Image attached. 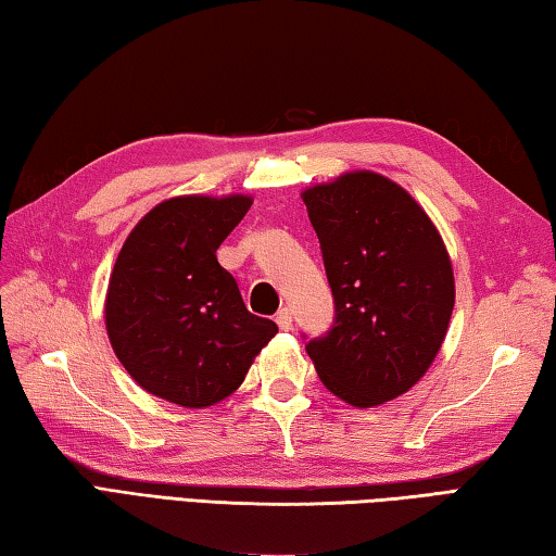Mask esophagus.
<instances>
[{"label": "esophagus", "mask_w": 556, "mask_h": 556, "mask_svg": "<svg viewBox=\"0 0 556 556\" xmlns=\"http://www.w3.org/2000/svg\"><path fill=\"white\" fill-rule=\"evenodd\" d=\"M276 323H278V327H280V329H286V332H288V329L293 327V313H290L288 307L278 309V315H276Z\"/></svg>", "instance_id": "esophagus-1"}]
</instances>
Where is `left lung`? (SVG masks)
I'll use <instances>...</instances> for the list:
<instances>
[{"label":"left lung","instance_id":"obj_1","mask_svg":"<svg viewBox=\"0 0 556 556\" xmlns=\"http://www.w3.org/2000/svg\"><path fill=\"white\" fill-rule=\"evenodd\" d=\"M334 298V325L305 344L319 381L356 407L420 381L454 309L450 253L427 212L371 170L303 192Z\"/></svg>","mask_w":556,"mask_h":556}]
</instances>
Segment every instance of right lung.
Instances as JSON below:
<instances>
[{"mask_svg": "<svg viewBox=\"0 0 556 556\" xmlns=\"http://www.w3.org/2000/svg\"><path fill=\"white\" fill-rule=\"evenodd\" d=\"M249 207L247 194H182L155 204L126 237L104 323L116 358L151 395L182 407L219 403L276 337V323L249 313L217 261Z\"/></svg>", "mask_w": 556, "mask_h": 556, "instance_id": "right-lung-1", "label": "right lung"}]
</instances>
